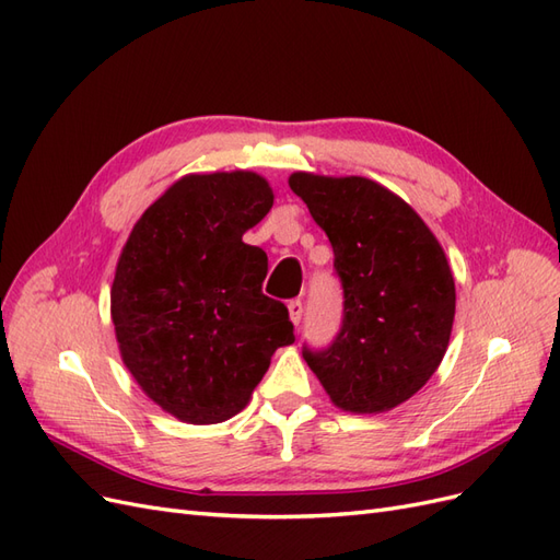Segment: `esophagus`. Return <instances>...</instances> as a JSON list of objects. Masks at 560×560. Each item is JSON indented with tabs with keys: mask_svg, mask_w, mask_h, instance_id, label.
Segmentation results:
<instances>
[{
	"mask_svg": "<svg viewBox=\"0 0 560 560\" xmlns=\"http://www.w3.org/2000/svg\"><path fill=\"white\" fill-rule=\"evenodd\" d=\"M287 308H290V319L299 327L301 325V317H303V301L301 299H292L287 303Z\"/></svg>",
	"mask_w": 560,
	"mask_h": 560,
	"instance_id": "1",
	"label": "esophagus"
}]
</instances>
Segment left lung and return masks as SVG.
Listing matches in <instances>:
<instances>
[{
	"instance_id": "1",
	"label": "left lung",
	"mask_w": 560,
	"mask_h": 560,
	"mask_svg": "<svg viewBox=\"0 0 560 560\" xmlns=\"http://www.w3.org/2000/svg\"><path fill=\"white\" fill-rule=\"evenodd\" d=\"M290 186L327 233L343 287L341 329L303 358L338 409H395L448 348L455 282L446 254L409 202L378 182L294 173Z\"/></svg>"
}]
</instances>
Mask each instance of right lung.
<instances>
[{
    "mask_svg": "<svg viewBox=\"0 0 560 560\" xmlns=\"http://www.w3.org/2000/svg\"><path fill=\"white\" fill-rule=\"evenodd\" d=\"M270 208L257 173L186 175L144 210L118 257L112 322L124 364L191 425L241 413L273 352L294 343L287 306L261 292L266 252L243 243Z\"/></svg>",
    "mask_w": 560,
    "mask_h": 560,
    "instance_id": "add662e5",
    "label": "right lung"
}]
</instances>
